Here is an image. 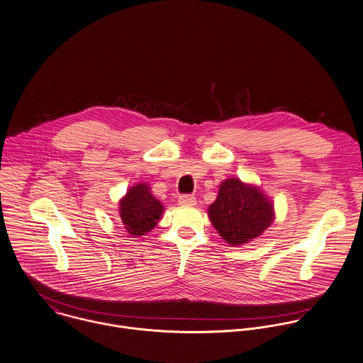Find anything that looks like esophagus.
<instances>
[{"label":"esophagus","mask_w":363,"mask_h":363,"mask_svg":"<svg viewBox=\"0 0 363 363\" xmlns=\"http://www.w3.org/2000/svg\"><path fill=\"white\" fill-rule=\"evenodd\" d=\"M179 204L182 206H194L196 204V197L190 194H183L179 197Z\"/></svg>","instance_id":"esophagus-1"}]
</instances>
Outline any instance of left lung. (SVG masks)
Listing matches in <instances>:
<instances>
[{
  "label": "left lung",
  "mask_w": 363,
  "mask_h": 363,
  "mask_svg": "<svg viewBox=\"0 0 363 363\" xmlns=\"http://www.w3.org/2000/svg\"><path fill=\"white\" fill-rule=\"evenodd\" d=\"M208 216L218 234L233 246L259 237L273 221L272 203L250 184L228 179L220 186Z\"/></svg>",
  "instance_id": "obj_1"
}]
</instances>
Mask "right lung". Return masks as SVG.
<instances>
[{"label":"right lung","mask_w":363,"mask_h":363,"mask_svg":"<svg viewBox=\"0 0 363 363\" xmlns=\"http://www.w3.org/2000/svg\"><path fill=\"white\" fill-rule=\"evenodd\" d=\"M120 204L122 224L132 235L149 233L163 213L162 203L150 194V187L146 183L130 187Z\"/></svg>","instance_id":"add662e5"}]
</instances>
